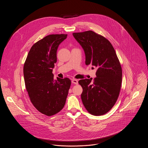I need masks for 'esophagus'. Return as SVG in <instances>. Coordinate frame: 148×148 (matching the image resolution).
<instances>
[{"mask_svg": "<svg viewBox=\"0 0 148 148\" xmlns=\"http://www.w3.org/2000/svg\"><path fill=\"white\" fill-rule=\"evenodd\" d=\"M71 83H73V84H78V80H77V79H73L71 80Z\"/></svg>", "mask_w": 148, "mask_h": 148, "instance_id": "1", "label": "esophagus"}]
</instances>
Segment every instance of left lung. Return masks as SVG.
I'll use <instances>...</instances> for the list:
<instances>
[{
  "label": "left lung",
  "instance_id": "8db88e82",
  "mask_svg": "<svg viewBox=\"0 0 148 148\" xmlns=\"http://www.w3.org/2000/svg\"><path fill=\"white\" fill-rule=\"evenodd\" d=\"M73 35L84 50L85 64L97 68L96 77L79 81L83 88L81 98L88 112L94 115L108 113L119 95L122 70L114 48L106 38L92 30Z\"/></svg>",
  "mask_w": 148,
  "mask_h": 148
}]
</instances>
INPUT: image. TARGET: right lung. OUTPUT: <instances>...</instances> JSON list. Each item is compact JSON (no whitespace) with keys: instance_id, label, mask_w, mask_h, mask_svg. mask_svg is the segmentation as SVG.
Masks as SVG:
<instances>
[{"instance_id":"add662e5","label":"right lung","mask_w":148,"mask_h":148,"mask_svg":"<svg viewBox=\"0 0 148 148\" xmlns=\"http://www.w3.org/2000/svg\"><path fill=\"white\" fill-rule=\"evenodd\" d=\"M67 34L49 35L35 43L24 65L25 85L33 105L41 113L51 116L65 104L71 80L68 77L54 79L56 51Z\"/></svg>"}]
</instances>
